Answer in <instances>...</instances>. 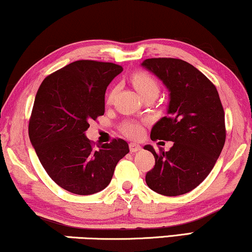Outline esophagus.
Listing matches in <instances>:
<instances>
[{
  "label": "esophagus",
  "mask_w": 252,
  "mask_h": 252,
  "mask_svg": "<svg viewBox=\"0 0 252 252\" xmlns=\"http://www.w3.org/2000/svg\"><path fill=\"white\" fill-rule=\"evenodd\" d=\"M129 150H130V153H136V151L141 150V146H140V144H137V143L130 142L129 143Z\"/></svg>",
  "instance_id": "34e87169"
}]
</instances>
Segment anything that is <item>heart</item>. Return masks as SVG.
<instances>
[{
    "instance_id": "obj_1",
    "label": "heart",
    "mask_w": 252,
    "mask_h": 252,
    "mask_svg": "<svg viewBox=\"0 0 252 252\" xmlns=\"http://www.w3.org/2000/svg\"><path fill=\"white\" fill-rule=\"evenodd\" d=\"M130 81L134 86V88L139 92V94L146 96L148 94H157L159 92V85L156 79H155L150 73L146 71H136L130 75ZM115 95V89H112L108 95V101L110 102ZM120 130L126 136L130 139H140L143 135V126L140 122L136 120H127L120 125Z\"/></svg>"
}]
</instances>
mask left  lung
<instances>
[{"label": "left lung", "instance_id": "obj_1", "mask_svg": "<svg viewBox=\"0 0 252 252\" xmlns=\"http://www.w3.org/2000/svg\"><path fill=\"white\" fill-rule=\"evenodd\" d=\"M170 92L167 116L151 129L153 141H172L168 151L156 153L146 175L148 187L164 196L195 189L215 166L226 140L225 112L216 86L197 68L178 58H148L142 63Z\"/></svg>", "mask_w": 252, "mask_h": 252}]
</instances>
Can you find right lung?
Here are the masks:
<instances>
[{
	"label": "right lung",
	"mask_w": 252,
	"mask_h": 252,
	"mask_svg": "<svg viewBox=\"0 0 252 252\" xmlns=\"http://www.w3.org/2000/svg\"><path fill=\"white\" fill-rule=\"evenodd\" d=\"M123 67L77 61L48 75L37 89L29 135L48 175L65 190L92 195L111 181L116 165L129 153L123 139L96 144L85 132L104 115V95Z\"/></svg>",
	"instance_id": "1"
}]
</instances>
